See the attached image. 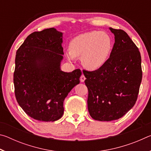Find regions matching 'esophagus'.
<instances>
[{
	"label": "esophagus",
	"mask_w": 151,
	"mask_h": 151,
	"mask_svg": "<svg viewBox=\"0 0 151 151\" xmlns=\"http://www.w3.org/2000/svg\"><path fill=\"white\" fill-rule=\"evenodd\" d=\"M85 79H86V78H85V75H82L81 76L80 80H81V83H83V82L85 81Z\"/></svg>",
	"instance_id": "obj_1"
}]
</instances>
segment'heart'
<instances>
[{
  "mask_svg": "<svg viewBox=\"0 0 151 151\" xmlns=\"http://www.w3.org/2000/svg\"><path fill=\"white\" fill-rule=\"evenodd\" d=\"M112 48V41L106 32L91 31L76 36L70 40L69 50L66 52L68 60L81 57L86 68L95 70L108 60Z\"/></svg>",
  "mask_w": 151,
  "mask_h": 151,
  "instance_id": "obj_1",
  "label": "heart"
}]
</instances>
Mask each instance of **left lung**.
I'll return each mask as SVG.
<instances>
[{
  "instance_id": "1",
  "label": "left lung",
  "mask_w": 151,
  "mask_h": 151,
  "mask_svg": "<svg viewBox=\"0 0 151 151\" xmlns=\"http://www.w3.org/2000/svg\"><path fill=\"white\" fill-rule=\"evenodd\" d=\"M109 29L114 35V44L108 60L96 70L83 71L89 114L100 121L119 119L133 107L142 76L136 45L124 30Z\"/></svg>"
}]
</instances>
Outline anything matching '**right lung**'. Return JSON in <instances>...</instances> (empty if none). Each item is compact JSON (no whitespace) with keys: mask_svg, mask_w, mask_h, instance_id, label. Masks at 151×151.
Segmentation results:
<instances>
[{"mask_svg":"<svg viewBox=\"0 0 151 151\" xmlns=\"http://www.w3.org/2000/svg\"><path fill=\"white\" fill-rule=\"evenodd\" d=\"M63 33L54 28L29 35L17 51L14 93L27 115L40 121H55L64 113L63 103L80 83L81 70H60Z\"/></svg>","mask_w":151,"mask_h":151,"instance_id":"1","label":"right lung"}]
</instances>
